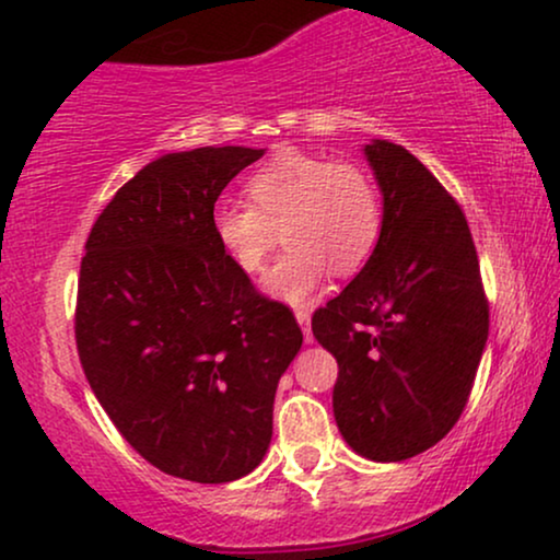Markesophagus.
<instances>
[{
	"mask_svg": "<svg viewBox=\"0 0 560 560\" xmlns=\"http://www.w3.org/2000/svg\"><path fill=\"white\" fill-rule=\"evenodd\" d=\"M295 322L301 324L303 337H306V342H311V311H308V308H298V311H295Z\"/></svg>",
	"mask_w": 560,
	"mask_h": 560,
	"instance_id": "obj_1",
	"label": "esophagus"
}]
</instances>
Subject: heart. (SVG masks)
I'll list each match as a JSON object with an SVG mask.
<instances>
[{
  "label": "heart",
  "instance_id": "obj_1",
  "mask_svg": "<svg viewBox=\"0 0 560 560\" xmlns=\"http://www.w3.org/2000/svg\"><path fill=\"white\" fill-rule=\"evenodd\" d=\"M246 202L221 200L210 231L238 272L257 275L278 246L285 252L265 288L290 306H303L326 275H352L373 257L383 234V202L373 177L352 162L282 149L249 174Z\"/></svg>",
  "mask_w": 560,
  "mask_h": 560
}]
</instances>
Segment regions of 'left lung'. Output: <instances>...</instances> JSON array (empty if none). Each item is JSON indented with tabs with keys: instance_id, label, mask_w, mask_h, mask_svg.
<instances>
[{
	"instance_id": "8db88e82",
	"label": "left lung",
	"mask_w": 560,
	"mask_h": 560,
	"mask_svg": "<svg viewBox=\"0 0 560 560\" xmlns=\"http://www.w3.org/2000/svg\"><path fill=\"white\" fill-rule=\"evenodd\" d=\"M383 195V234L358 278L311 322L337 358L334 419L354 453L413 457L466 409L489 339L466 215L438 177L390 141L365 143Z\"/></svg>"
}]
</instances>
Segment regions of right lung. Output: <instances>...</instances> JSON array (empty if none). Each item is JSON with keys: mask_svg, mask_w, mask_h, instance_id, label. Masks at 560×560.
I'll use <instances>...</instances> for the list:
<instances>
[{"mask_svg": "<svg viewBox=\"0 0 560 560\" xmlns=\"http://www.w3.org/2000/svg\"><path fill=\"white\" fill-rule=\"evenodd\" d=\"M265 149L164 154L115 192L86 238L77 350L107 417L138 455L195 483L262 463L272 404L301 350L293 311L218 249V195Z\"/></svg>", "mask_w": 560, "mask_h": 560, "instance_id": "add662e5", "label": "right lung"}]
</instances>
